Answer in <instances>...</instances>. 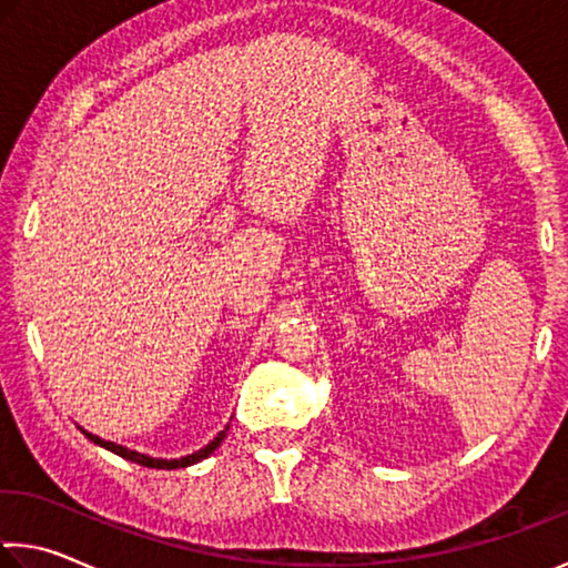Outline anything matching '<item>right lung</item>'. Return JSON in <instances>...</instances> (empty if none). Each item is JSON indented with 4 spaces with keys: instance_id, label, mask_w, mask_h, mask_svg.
<instances>
[{
    "instance_id": "right-lung-1",
    "label": "right lung",
    "mask_w": 568,
    "mask_h": 568,
    "mask_svg": "<svg viewBox=\"0 0 568 568\" xmlns=\"http://www.w3.org/2000/svg\"><path fill=\"white\" fill-rule=\"evenodd\" d=\"M227 429H230V425L224 427L222 432H217V437H214L210 445H204L202 449H196V453H192V455L174 457V460H164V457H151V455H143V453H136V449L123 447V445H119V443H108V439L98 437V435H93V432H88V429L80 427V432H83V435L90 439V443L101 445L103 449H111L113 455L123 457V460H131V463H136V465L151 467V470H176V467H189V465H194V463L204 460V457H210V455L214 453V449H217V447L222 445V439L227 437Z\"/></svg>"
}]
</instances>
